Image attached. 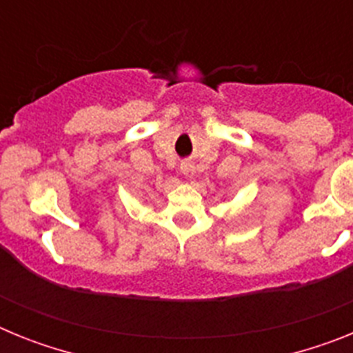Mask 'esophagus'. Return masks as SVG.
<instances>
[{"instance_id":"esophagus-1","label":"esophagus","mask_w":353,"mask_h":353,"mask_svg":"<svg viewBox=\"0 0 353 353\" xmlns=\"http://www.w3.org/2000/svg\"><path fill=\"white\" fill-rule=\"evenodd\" d=\"M180 173H182L185 179H192V176H194V173H196L194 162L183 161L182 164H180Z\"/></svg>"}]
</instances>
